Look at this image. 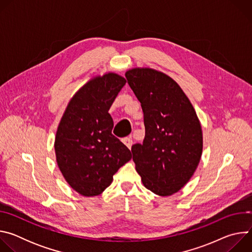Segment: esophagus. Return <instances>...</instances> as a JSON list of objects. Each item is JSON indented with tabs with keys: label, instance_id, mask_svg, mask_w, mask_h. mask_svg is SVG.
I'll return each mask as SVG.
<instances>
[{
	"label": "esophagus",
	"instance_id": "esophagus-1",
	"mask_svg": "<svg viewBox=\"0 0 252 252\" xmlns=\"http://www.w3.org/2000/svg\"><path fill=\"white\" fill-rule=\"evenodd\" d=\"M123 142L130 150V148H131V146H132V139H131V137H125V138L123 139Z\"/></svg>",
	"mask_w": 252,
	"mask_h": 252
}]
</instances>
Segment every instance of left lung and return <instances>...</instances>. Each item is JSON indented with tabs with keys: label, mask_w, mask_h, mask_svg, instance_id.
<instances>
[{
	"label": "left lung",
	"mask_w": 252,
	"mask_h": 252,
	"mask_svg": "<svg viewBox=\"0 0 252 252\" xmlns=\"http://www.w3.org/2000/svg\"><path fill=\"white\" fill-rule=\"evenodd\" d=\"M127 84L140 102L146 136L131 147L135 169L148 189L161 196L182 189L202 153V131L189 99L171 78L152 68H132Z\"/></svg>",
	"instance_id": "8db88e82"
}]
</instances>
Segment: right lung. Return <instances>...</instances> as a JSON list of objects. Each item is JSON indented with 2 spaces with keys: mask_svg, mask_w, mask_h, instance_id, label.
Wrapping results in <instances>:
<instances>
[{
  "mask_svg": "<svg viewBox=\"0 0 252 252\" xmlns=\"http://www.w3.org/2000/svg\"><path fill=\"white\" fill-rule=\"evenodd\" d=\"M126 81L105 74L87 83L71 98L55 140L57 162L66 183L84 196L100 194L131 158L113 133L109 110Z\"/></svg>",
  "mask_w": 252,
  "mask_h": 252,
  "instance_id": "right-lung-1",
  "label": "right lung"
}]
</instances>
